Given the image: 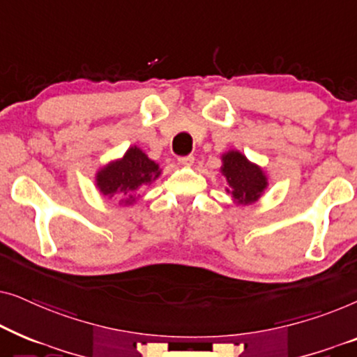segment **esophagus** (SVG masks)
Returning a JSON list of instances; mask_svg holds the SVG:
<instances>
[{
	"instance_id": "obj_1",
	"label": "esophagus",
	"mask_w": 357,
	"mask_h": 357,
	"mask_svg": "<svg viewBox=\"0 0 357 357\" xmlns=\"http://www.w3.org/2000/svg\"><path fill=\"white\" fill-rule=\"evenodd\" d=\"M178 162L182 164V165H185V167H190V165H193V162H195V158L192 154L190 155H180L178 158Z\"/></svg>"
}]
</instances>
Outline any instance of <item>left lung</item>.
<instances>
[{
	"mask_svg": "<svg viewBox=\"0 0 357 357\" xmlns=\"http://www.w3.org/2000/svg\"><path fill=\"white\" fill-rule=\"evenodd\" d=\"M222 175L227 178V193L238 204H250L261 197L266 188V175L258 165L252 164L238 151H229L222 155Z\"/></svg>",
	"mask_w": 357,
	"mask_h": 357,
	"instance_id": "obj_1",
	"label": "left lung"
}]
</instances>
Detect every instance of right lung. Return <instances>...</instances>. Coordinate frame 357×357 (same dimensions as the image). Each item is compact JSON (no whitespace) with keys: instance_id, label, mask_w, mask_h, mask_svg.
<instances>
[{"instance_id":"right-lung-1","label":"right lung","mask_w":357,"mask_h":357,"mask_svg":"<svg viewBox=\"0 0 357 357\" xmlns=\"http://www.w3.org/2000/svg\"><path fill=\"white\" fill-rule=\"evenodd\" d=\"M159 175V165L133 146L126 151L123 158L99 170L96 182L97 188L105 197L119 198L121 203L130 204L135 202L139 188L153 182Z\"/></svg>"}]
</instances>
